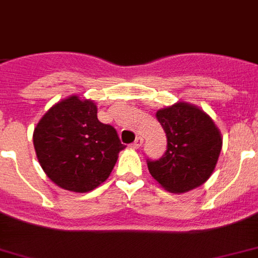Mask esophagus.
<instances>
[{
    "label": "esophagus",
    "mask_w": 258,
    "mask_h": 258,
    "mask_svg": "<svg viewBox=\"0 0 258 258\" xmlns=\"http://www.w3.org/2000/svg\"><path fill=\"white\" fill-rule=\"evenodd\" d=\"M142 145H143V139L139 137V138H137V139H135V142H134L133 145H131V147H133L134 150H138V149H141Z\"/></svg>",
    "instance_id": "34e87169"
}]
</instances>
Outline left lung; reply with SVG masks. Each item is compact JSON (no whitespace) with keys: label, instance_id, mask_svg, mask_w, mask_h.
Masks as SVG:
<instances>
[{"label":"left lung","instance_id":"8db88e82","mask_svg":"<svg viewBox=\"0 0 258 258\" xmlns=\"http://www.w3.org/2000/svg\"><path fill=\"white\" fill-rule=\"evenodd\" d=\"M167 137V150L158 161H147L154 179L174 194L200 187L210 178L222 149V135L204 109L186 101L157 111Z\"/></svg>","mask_w":258,"mask_h":258}]
</instances>
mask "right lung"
<instances>
[{"instance_id": "add662e5", "label": "right lung", "mask_w": 258, "mask_h": 258, "mask_svg": "<svg viewBox=\"0 0 258 258\" xmlns=\"http://www.w3.org/2000/svg\"><path fill=\"white\" fill-rule=\"evenodd\" d=\"M38 163L58 187L91 191L107 180L121 145L112 125L97 119V105L72 95L46 111L33 131Z\"/></svg>"}]
</instances>
